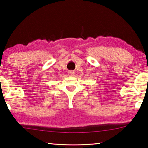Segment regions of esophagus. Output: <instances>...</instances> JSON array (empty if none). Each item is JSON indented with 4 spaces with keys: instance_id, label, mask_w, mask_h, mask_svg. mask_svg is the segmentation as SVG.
<instances>
[{
    "instance_id": "34e87169",
    "label": "esophagus",
    "mask_w": 148,
    "mask_h": 148,
    "mask_svg": "<svg viewBox=\"0 0 148 148\" xmlns=\"http://www.w3.org/2000/svg\"><path fill=\"white\" fill-rule=\"evenodd\" d=\"M68 75L69 76H73L75 75V72L73 71H68Z\"/></svg>"
}]
</instances>
